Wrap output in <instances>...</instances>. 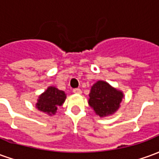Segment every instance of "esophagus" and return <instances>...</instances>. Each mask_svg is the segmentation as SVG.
<instances>
[{
	"mask_svg": "<svg viewBox=\"0 0 159 159\" xmlns=\"http://www.w3.org/2000/svg\"><path fill=\"white\" fill-rule=\"evenodd\" d=\"M73 93H82V90L80 89H73Z\"/></svg>",
	"mask_w": 159,
	"mask_h": 159,
	"instance_id": "1",
	"label": "esophagus"
}]
</instances>
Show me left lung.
<instances>
[{"mask_svg":"<svg viewBox=\"0 0 159 159\" xmlns=\"http://www.w3.org/2000/svg\"><path fill=\"white\" fill-rule=\"evenodd\" d=\"M89 104L100 117L114 113L118 109L123 94L103 81L93 84L89 93Z\"/></svg>","mask_w":159,"mask_h":159,"instance_id":"8db88e82","label":"left lung"}]
</instances>
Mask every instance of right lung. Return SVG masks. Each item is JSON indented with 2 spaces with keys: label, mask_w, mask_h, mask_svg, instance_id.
Here are the masks:
<instances>
[{
  "label": "right lung",
  "mask_w": 159,
  "mask_h": 159,
  "mask_svg": "<svg viewBox=\"0 0 159 159\" xmlns=\"http://www.w3.org/2000/svg\"><path fill=\"white\" fill-rule=\"evenodd\" d=\"M66 93L54 87H49L42 95H40L36 107L38 110L48 113L54 114L58 107L62 106L66 100Z\"/></svg>",
  "instance_id": "obj_1"
}]
</instances>
